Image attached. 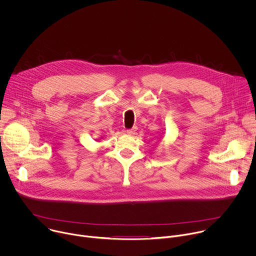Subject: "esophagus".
<instances>
[{
    "mask_svg": "<svg viewBox=\"0 0 256 256\" xmlns=\"http://www.w3.org/2000/svg\"><path fill=\"white\" fill-rule=\"evenodd\" d=\"M136 126H134V128H128V130H126V134H132L136 130Z\"/></svg>",
    "mask_w": 256,
    "mask_h": 256,
    "instance_id": "34e87169",
    "label": "esophagus"
}]
</instances>
